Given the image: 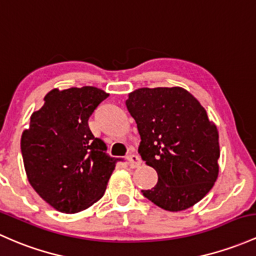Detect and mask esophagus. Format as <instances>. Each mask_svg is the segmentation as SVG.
<instances>
[{
	"label": "esophagus",
	"mask_w": 256,
	"mask_h": 256,
	"mask_svg": "<svg viewBox=\"0 0 256 256\" xmlns=\"http://www.w3.org/2000/svg\"><path fill=\"white\" fill-rule=\"evenodd\" d=\"M127 158L132 168H136V167H139L140 164H142V160H140V158L136 154H129Z\"/></svg>",
	"instance_id": "34e87169"
}]
</instances>
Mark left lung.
<instances>
[{
	"label": "left lung",
	"instance_id": "obj_1",
	"mask_svg": "<svg viewBox=\"0 0 256 256\" xmlns=\"http://www.w3.org/2000/svg\"><path fill=\"white\" fill-rule=\"evenodd\" d=\"M140 134L139 154L156 170L158 182L142 190L167 211H182L202 199L218 176L216 126L182 88H142L126 101Z\"/></svg>",
	"mask_w": 256,
	"mask_h": 256
}]
</instances>
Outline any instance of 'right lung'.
I'll use <instances>...</instances> for the list:
<instances>
[{
	"mask_svg": "<svg viewBox=\"0 0 256 256\" xmlns=\"http://www.w3.org/2000/svg\"><path fill=\"white\" fill-rule=\"evenodd\" d=\"M108 98L94 86L54 89L30 117L20 150L29 183L52 208L64 214L88 208L102 198L118 161L95 138L88 120Z\"/></svg>",
	"mask_w": 256,
	"mask_h": 256,
	"instance_id": "obj_1",
	"label": "right lung"
}]
</instances>
